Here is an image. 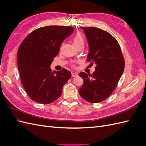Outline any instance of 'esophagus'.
I'll list each match as a JSON object with an SVG mask.
<instances>
[{"instance_id": "34e87169", "label": "esophagus", "mask_w": 146, "mask_h": 146, "mask_svg": "<svg viewBox=\"0 0 146 146\" xmlns=\"http://www.w3.org/2000/svg\"><path fill=\"white\" fill-rule=\"evenodd\" d=\"M78 76V74L77 72H72V77H76Z\"/></svg>"}]
</instances>
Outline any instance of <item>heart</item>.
<instances>
[{
	"mask_svg": "<svg viewBox=\"0 0 146 146\" xmlns=\"http://www.w3.org/2000/svg\"><path fill=\"white\" fill-rule=\"evenodd\" d=\"M73 43L75 47L80 44H84V39L80 32H77L75 34L73 38Z\"/></svg>",
	"mask_w": 146,
	"mask_h": 146,
	"instance_id": "heart-1",
	"label": "heart"
}]
</instances>
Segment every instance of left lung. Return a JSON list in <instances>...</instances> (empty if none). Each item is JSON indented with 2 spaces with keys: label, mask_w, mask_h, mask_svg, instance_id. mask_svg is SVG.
I'll list each match as a JSON object with an SVG mask.
<instances>
[{
  "label": "left lung",
  "mask_w": 146,
  "mask_h": 146,
  "mask_svg": "<svg viewBox=\"0 0 146 146\" xmlns=\"http://www.w3.org/2000/svg\"><path fill=\"white\" fill-rule=\"evenodd\" d=\"M81 28L89 45L87 62L96 66L92 75L79 73L83 80L79 94L90 103H98L107 99L115 90L124 69V58L117 41L107 31Z\"/></svg>",
  "instance_id": "1"
}]
</instances>
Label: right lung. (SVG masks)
<instances>
[{"label":"right lung","instance_id":"obj_1","mask_svg":"<svg viewBox=\"0 0 146 146\" xmlns=\"http://www.w3.org/2000/svg\"><path fill=\"white\" fill-rule=\"evenodd\" d=\"M74 30L70 26H46L35 30L21 42L17 54V66L21 83L32 100L48 104L62 94L71 73L64 68L52 72L50 66L61 43Z\"/></svg>","mask_w":146,"mask_h":146}]
</instances>
